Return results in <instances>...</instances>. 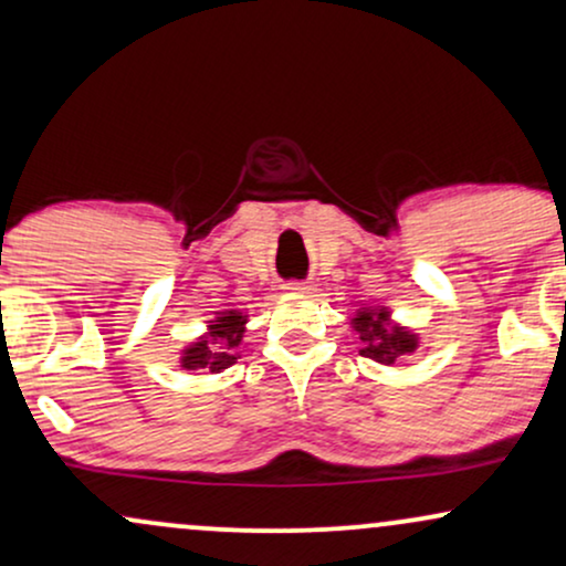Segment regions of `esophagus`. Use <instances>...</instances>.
Returning a JSON list of instances; mask_svg holds the SVG:
<instances>
[{"mask_svg": "<svg viewBox=\"0 0 566 566\" xmlns=\"http://www.w3.org/2000/svg\"><path fill=\"white\" fill-rule=\"evenodd\" d=\"M284 287H287L290 292H307V290H311V284H307V282H287Z\"/></svg>", "mask_w": 566, "mask_h": 566, "instance_id": "34e87169", "label": "esophagus"}]
</instances>
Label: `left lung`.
Masks as SVG:
<instances>
[{
    "label": "left lung",
    "mask_w": 566,
    "mask_h": 566,
    "mask_svg": "<svg viewBox=\"0 0 566 566\" xmlns=\"http://www.w3.org/2000/svg\"><path fill=\"white\" fill-rule=\"evenodd\" d=\"M355 332L360 334V339L366 342V347L360 349L366 357H376L378 363H395L399 355L412 353L415 349V336L407 332H386L384 328V313H378L374 318L370 313H360L355 318Z\"/></svg>",
    "instance_id": "1"
}]
</instances>
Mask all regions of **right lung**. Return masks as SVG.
Segmentation results:
<instances>
[{
	"label": "right lung",
	"mask_w": 566,
	"mask_h": 566,
	"mask_svg": "<svg viewBox=\"0 0 566 566\" xmlns=\"http://www.w3.org/2000/svg\"><path fill=\"white\" fill-rule=\"evenodd\" d=\"M242 316H238L234 311H227L224 316L219 318V324L211 326V334L208 339L198 342L196 347H190L182 357V366L196 370V368H209V370H221L227 366H232L238 360L234 349H238L240 339H242Z\"/></svg>",
	"instance_id": "add662e5"
}]
</instances>
